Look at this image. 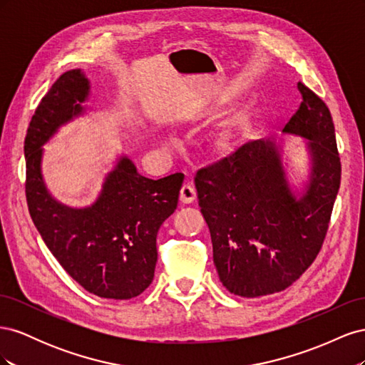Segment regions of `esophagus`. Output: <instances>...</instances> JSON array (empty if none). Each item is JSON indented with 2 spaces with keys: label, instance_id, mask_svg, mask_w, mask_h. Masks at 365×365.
<instances>
[{
  "label": "esophagus",
  "instance_id": "obj_1",
  "mask_svg": "<svg viewBox=\"0 0 365 365\" xmlns=\"http://www.w3.org/2000/svg\"><path fill=\"white\" fill-rule=\"evenodd\" d=\"M180 197L184 204H192L196 200V189L192 184H184L181 187Z\"/></svg>",
  "mask_w": 365,
  "mask_h": 365
}]
</instances>
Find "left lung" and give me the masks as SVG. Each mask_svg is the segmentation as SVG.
Wrapping results in <instances>:
<instances>
[{
    "mask_svg": "<svg viewBox=\"0 0 365 365\" xmlns=\"http://www.w3.org/2000/svg\"><path fill=\"white\" fill-rule=\"evenodd\" d=\"M297 88L302 103L284 132L311 140L314 170L303 197L291 193L269 140L245 143L195 175L215 267L235 295L289 288L314 263L327 235L341 182L335 126L322 98L302 82Z\"/></svg>",
    "mask_w": 365,
    "mask_h": 365,
    "instance_id": "obj_1",
    "label": "left lung"
}]
</instances>
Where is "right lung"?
I'll return each instance as SVG.
<instances>
[{
  "mask_svg": "<svg viewBox=\"0 0 365 365\" xmlns=\"http://www.w3.org/2000/svg\"><path fill=\"white\" fill-rule=\"evenodd\" d=\"M88 88L79 70L63 73L30 120L24 140L29 213L73 280L94 295L128 300L153 280L158 230L178 205L184 173L149 180L121 158L90 208L73 210L51 200L41 176V146L82 111Z\"/></svg>",
  "mask_w": 365,
  "mask_h": 365,
  "instance_id": "1",
  "label": "right lung"
}]
</instances>
